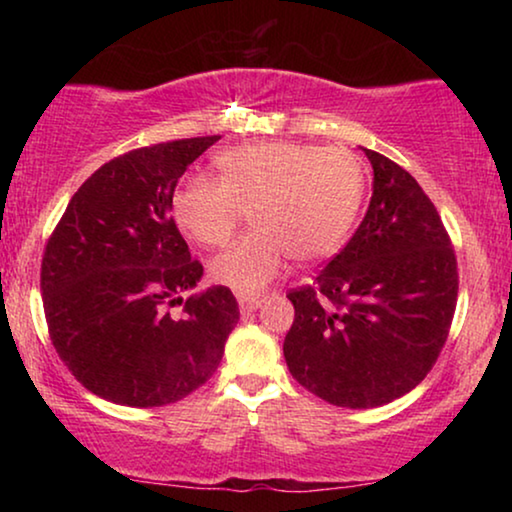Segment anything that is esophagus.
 Returning <instances> with one entry per match:
<instances>
[{
    "mask_svg": "<svg viewBox=\"0 0 512 512\" xmlns=\"http://www.w3.org/2000/svg\"><path fill=\"white\" fill-rule=\"evenodd\" d=\"M263 305V298H256V296H242L240 298V310H242V314H249V312H254V310H258V307Z\"/></svg>",
    "mask_w": 512,
    "mask_h": 512,
    "instance_id": "34e87169",
    "label": "esophagus"
}]
</instances>
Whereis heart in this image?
Listing matches in <instances>:
<instances>
[{
  "label": "heart",
  "instance_id": "obj_1",
  "mask_svg": "<svg viewBox=\"0 0 512 512\" xmlns=\"http://www.w3.org/2000/svg\"><path fill=\"white\" fill-rule=\"evenodd\" d=\"M219 179L193 177L172 198L177 226L202 247L226 244L251 209L254 230L209 265L214 282L237 293L263 291L286 258L310 263L333 254L359 214L361 160L342 146L258 142L223 151Z\"/></svg>",
  "mask_w": 512,
  "mask_h": 512
}]
</instances>
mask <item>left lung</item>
I'll return each instance as SVG.
<instances>
[{"instance_id":"1","label":"left lung","mask_w":512,"mask_h":512,"mask_svg":"<svg viewBox=\"0 0 512 512\" xmlns=\"http://www.w3.org/2000/svg\"><path fill=\"white\" fill-rule=\"evenodd\" d=\"M361 226L312 284L286 298L291 375L338 408H377L415 389L436 366L457 310V256L415 177L382 153Z\"/></svg>"}]
</instances>
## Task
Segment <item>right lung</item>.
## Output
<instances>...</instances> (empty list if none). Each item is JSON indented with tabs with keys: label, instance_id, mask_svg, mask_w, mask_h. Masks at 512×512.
Wrapping results in <instances>:
<instances>
[{
	"label": "right lung",
	"instance_id": "obj_1",
	"mask_svg": "<svg viewBox=\"0 0 512 512\" xmlns=\"http://www.w3.org/2000/svg\"><path fill=\"white\" fill-rule=\"evenodd\" d=\"M221 135L132 149L83 181L48 237L41 296L62 363L95 396L130 408L177 403L219 368L240 307L202 277L170 209L181 174ZM184 304L181 318L166 307Z\"/></svg>",
	"mask_w": 512,
	"mask_h": 512
}]
</instances>
